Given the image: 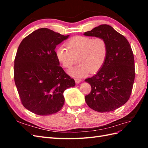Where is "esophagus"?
<instances>
[{"instance_id":"1","label":"esophagus","mask_w":148,"mask_h":148,"mask_svg":"<svg viewBox=\"0 0 148 148\" xmlns=\"http://www.w3.org/2000/svg\"><path fill=\"white\" fill-rule=\"evenodd\" d=\"M75 83H76L78 84V83H79L80 82H82V79H78V78H75Z\"/></svg>"}]
</instances>
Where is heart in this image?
<instances>
[{
	"mask_svg": "<svg viewBox=\"0 0 148 148\" xmlns=\"http://www.w3.org/2000/svg\"><path fill=\"white\" fill-rule=\"evenodd\" d=\"M68 49L59 46L56 49L57 59L65 68L69 69L78 59L79 65L69 71L74 77L86 76L89 71L96 73L104 65L107 56L108 47L105 39L102 38L77 36L67 42Z\"/></svg>",
	"mask_w": 148,
	"mask_h": 148,
	"instance_id": "1",
	"label": "heart"
}]
</instances>
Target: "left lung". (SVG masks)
<instances>
[{"mask_svg":"<svg viewBox=\"0 0 148 148\" xmlns=\"http://www.w3.org/2000/svg\"><path fill=\"white\" fill-rule=\"evenodd\" d=\"M83 35L102 38L108 47L101 69L84 80L91 86L85 101L91 109L99 112L115 110L128 101L132 93L135 73L131 46L123 35L107 25H99Z\"/></svg>","mask_w":148,"mask_h":148,"instance_id":"left-lung-1","label":"left lung"}]
</instances>
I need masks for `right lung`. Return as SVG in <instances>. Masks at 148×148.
Segmentation results:
<instances>
[{
  "label": "right lung",
  "instance_id": "1",
  "mask_svg": "<svg viewBox=\"0 0 148 148\" xmlns=\"http://www.w3.org/2000/svg\"><path fill=\"white\" fill-rule=\"evenodd\" d=\"M47 28L34 31L18 48L14 79L22 104L39 115L59 112L64 104V92L75 86L57 59L55 49L69 38Z\"/></svg>",
  "mask_w": 148,
  "mask_h": 148
}]
</instances>
